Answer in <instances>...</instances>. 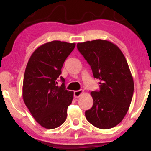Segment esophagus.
I'll use <instances>...</instances> for the list:
<instances>
[{
  "mask_svg": "<svg viewBox=\"0 0 151 151\" xmlns=\"http://www.w3.org/2000/svg\"><path fill=\"white\" fill-rule=\"evenodd\" d=\"M84 91L83 90H78V91H74V97L75 98H79V97L81 96L82 94H83Z\"/></svg>",
  "mask_w": 151,
  "mask_h": 151,
  "instance_id": "1",
  "label": "esophagus"
}]
</instances>
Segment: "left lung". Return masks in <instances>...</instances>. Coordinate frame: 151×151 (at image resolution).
<instances>
[{
  "label": "left lung",
  "mask_w": 151,
  "mask_h": 151,
  "mask_svg": "<svg viewBox=\"0 0 151 151\" xmlns=\"http://www.w3.org/2000/svg\"><path fill=\"white\" fill-rule=\"evenodd\" d=\"M77 47L100 84V91L91 92L93 104L86 111V118L98 129L115 127L127 113L133 95L127 60L117 45L106 40L78 43Z\"/></svg>",
  "instance_id": "8db88e82"
}]
</instances>
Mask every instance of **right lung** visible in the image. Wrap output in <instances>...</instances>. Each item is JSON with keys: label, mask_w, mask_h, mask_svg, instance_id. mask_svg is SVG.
Listing matches in <instances>:
<instances>
[{"label": "right lung", "mask_w": 151, "mask_h": 151, "mask_svg": "<svg viewBox=\"0 0 151 151\" xmlns=\"http://www.w3.org/2000/svg\"><path fill=\"white\" fill-rule=\"evenodd\" d=\"M75 43L53 40L38 47L29 60L24 71L22 98L37 122L47 129L60 127L67 119L73 92L66 90L65 79L57 86L64 62Z\"/></svg>", "instance_id": "1"}]
</instances>
